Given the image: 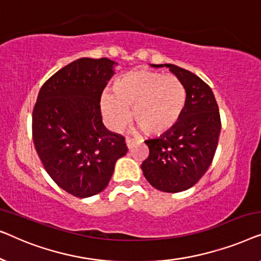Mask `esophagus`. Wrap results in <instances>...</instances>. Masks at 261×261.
I'll return each mask as SVG.
<instances>
[{"mask_svg":"<svg viewBox=\"0 0 261 261\" xmlns=\"http://www.w3.org/2000/svg\"><path fill=\"white\" fill-rule=\"evenodd\" d=\"M126 144L128 146V148H130L132 146L135 144V139H132V138H126Z\"/></svg>","mask_w":261,"mask_h":261,"instance_id":"esophagus-1","label":"esophagus"}]
</instances>
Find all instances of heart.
Returning <instances> with one entry per match:
<instances>
[{
    "label": "heart",
    "instance_id": "1",
    "mask_svg": "<svg viewBox=\"0 0 261 261\" xmlns=\"http://www.w3.org/2000/svg\"><path fill=\"white\" fill-rule=\"evenodd\" d=\"M114 94H105L101 110L107 126L121 129L133 119L147 135L172 129L183 115L187 92L180 80L158 71L134 70L120 74L113 83Z\"/></svg>",
    "mask_w": 261,
    "mask_h": 261
}]
</instances>
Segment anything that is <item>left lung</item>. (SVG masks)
Segmentation results:
<instances>
[{
  "label": "left lung",
  "mask_w": 261,
  "mask_h": 261,
  "mask_svg": "<svg viewBox=\"0 0 261 261\" xmlns=\"http://www.w3.org/2000/svg\"><path fill=\"white\" fill-rule=\"evenodd\" d=\"M165 66L183 83L187 105L172 129L145 141L149 154L141 169L152 187L164 192H180L194 187L212 165L221 117L215 96L205 82L183 67Z\"/></svg>",
  "instance_id": "1"
}]
</instances>
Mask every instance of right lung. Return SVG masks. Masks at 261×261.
Returning <instances> with one entry per match:
<instances>
[{"mask_svg": "<svg viewBox=\"0 0 261 261\" xmlns=\"http://www.w3.org/2000/svg\"><path fill=\"white\" fill-rule=\"evenodd\" d=\"M108 58H80L48 78L32 114V135L49 177L74 197L108 185L115 162L126 154L124 137L102 122L101 95L113 76Z\"/></svg>", "mask_w": 261, "mask_h": 261, "instance_id": "right-lung-1", "label": "right lung"}]
</instances>
